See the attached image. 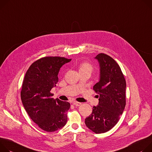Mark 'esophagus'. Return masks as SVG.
Wrapping results in <instances>:
<instances>
[{"label":"esophagus","mask_w":152,"mask_h":152,"mask_svg":"<svg viewBox=\"0 0 152 152\" xmlns=\"http://www.w3.org/2000/svg\"><path fill=\"white\" fill-rule=\"evenodd\" d=\"M73 104L76 106H80L81 104V103H80V102H74Z\"/></svg>","instance_id":"obj_1"}]
</instances>
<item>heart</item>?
Masks as SVG:
<instances>
[{
  "label": "heart",
  "mask_w": 152,
  "mask_h": 152,
  "mask_svg": "<svg viewBox=\"0 0 152 152\" xmlns=\"http://www.w3.org/2000/svg\"><path fill=\"white\" fill-rule=\"evenodd\" d=\"M93 71V66L92 65L88 62V61H84L81 63L79 66V71H88L89 72H92Z\"/></svg>",
  "instance_id": "1"
}]
</instances>
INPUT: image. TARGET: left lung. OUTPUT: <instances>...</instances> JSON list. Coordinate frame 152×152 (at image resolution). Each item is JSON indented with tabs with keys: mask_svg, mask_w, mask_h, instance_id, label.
I'll use <instances>...</instances> for the list:
<instances>
[{
	"mask_svg": "<svg viewBox=\"0 0 152 152\" xmlns=\"http://www.w3.org/2000/svg\"><path fill=\"white\" fill-rule=\"evenodd\" d=\"M95 58L100 66V78L93 87L98 94V106L85 119L86 126L95 133H105L118 122L126 106V82L120 66L109 56L100 53Z\"/></svg>",
	"mask_w": 152,
	"mask_h": 152,
	"instance_id": "left-lung-1",
	"label": "left lung"
}]
</instances>
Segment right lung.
Here are the masks:
<instances>
[{"instance_id":"right-lung-1","label":"right lung","mask_w":152,"mask_h":152,"mask_svg":"<svg viewBox=\"0 0 152 152\" xmlns=\"http://www.w3.org/2000/svg\"><path fill=\"white\" fill-rule=\"evenodd\" d=\"M71 60L57 56L42 57L26 72L20 92L23 105L31 119L46 132L58 130L67 123L70 103L53 98L50 91L58 81L60 67Z\"/></svg>"}]
</instances>
